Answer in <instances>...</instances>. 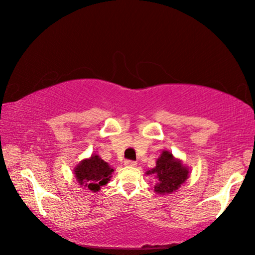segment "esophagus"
I'll list each match as a JSON object with an SVG mask.
<instances>
[{"label":"esophagus","instance_id":"obj_1","mask_svg":"<svg viewBox=\"0 0 255 255\" xmlns=\"http://www.w3.org/2000/svg\"><path fill=\"white\" fill-rule=\"evenodd\" d=\"M124 165L128 166V167H135V166H137V162L132 161V160H127V161L124 162Z\"/></svg>","mask_w":255,"mask_h":255}]
</instances>
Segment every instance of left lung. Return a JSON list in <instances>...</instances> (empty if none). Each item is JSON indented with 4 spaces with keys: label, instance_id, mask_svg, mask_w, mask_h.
<instances>
[{
    "label": "left lung",
    "instance_id": "obj_1",
    "mask_svg": "<svg viewBox=\"0 0 255 255\" xmlns=\"http://www.w3.org/2000/svg\"><path fill=\"white\" fill-rule=\"evenodd\" d=\"M146 174H153L156 177L154 191L156 194L166 195L176 191L188 179L189 170L181 162L175 159L169 151H163L156 160V166Z\"/></svg>",
    "mask_w": 255,
    "mask_h": 255
}]
</instances>
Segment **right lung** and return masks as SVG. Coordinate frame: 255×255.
Listing matches in <instances>:
<instances>
[{
	"mask_svg": "<svg viewBox=\"0 0 255 255\" xmlns=\"http://www.w3.org/2000/svg\"><path fill=\"white\" fill-rule=\"evenodd\" d=\"M114 169L97 154H92L89 159L82 160L74 168V174L79 184L89 190L99 191L101 187L106 186L113 176Z\"/></svg>",
	"mask_w": 255,
	"mask_h": 255,
	"instance_id": "add662e5",
	"label": "right lung"
}]
</instances>
